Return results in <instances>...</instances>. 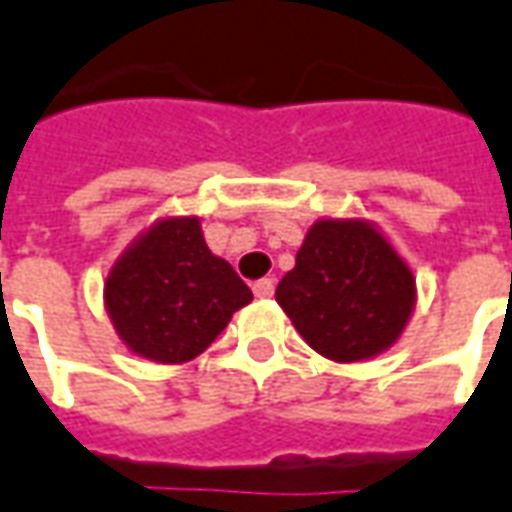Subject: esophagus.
Instances as JSON below:
<instances>
[{"label": "esophagus", "mask_w": 512, "mask_h": 512, "mask_svg": "<svg viewBox=\"0 0 512 512\" xmlns=\"http://www.w3.org/2000/svg\"><path fill=\"white\" fill-rule=\"evenodd\" d=\"M273 292H276L273 278H262V281H256V284H253V295H256V298H262V301L273 298Z\"/></svg>", "instance_id": "1"}]
</instances>
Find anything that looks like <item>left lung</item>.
<instances>
[{
  "label": "left lung",
  "mask_w": 512,
  "mask_h": 512,
  "mask_svg": "<svg viewBox=\"0 0 512 512\" xmlns=\"http://www.w3.org/2000/svg\"><path fill=\"white\" fill-rule=\"evenodd\" d=\"M278 306L331 362H365L401 340L418 301L412 267L359 217L317 220L278 281Z\"/></svg>",
  "instance_id": "8db88e82"
}]
</instances>
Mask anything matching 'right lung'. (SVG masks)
<instances>
[{
	"label": "right lung",
	"mask_w": 512,
	"mask_h": 512,
	"mask_svg": "<svg viewBox=\"0 0 512 512\" xmlns=\"http://www.w3.org/2000/svg\"><path fill=\"white\" fill-rule=\"evenodd\" d=\"M102 301L130 354L181 365L217 340L253 292L211 253L197 217H161L119 253Z\"/></svg>",
	"instance_id": "1"
}]
</instances>
